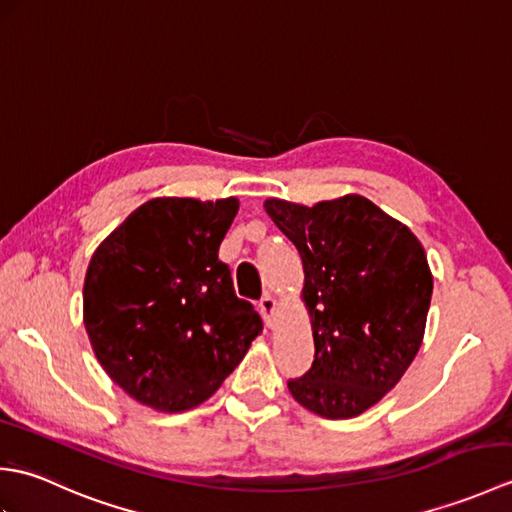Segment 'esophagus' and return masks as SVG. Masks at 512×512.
Returning <instances> with one entry per match:
<instances>
[{
	"label": "esophagus",
	"mask_w": 512,
	"mask_h": 512,
	"mask_svg": "<svg viewBox=\"0 0 512 512\" xmlns=\"http://www.w3.org/2000/svg\"><path fill=\"white\" fill-rule=\"evenodd\" d=\"M257 308H259V312H262V317H264L268 328H273V325H275V312H277L275 297L273 295H264L262 299H259Z\"/></svg>",
	"instance_id": "obj_1"
}]
</instances>
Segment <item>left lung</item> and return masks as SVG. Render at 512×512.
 I'll list each match as a JSON object with an SVG mask.
<instances>
[{
  "label": "left lung",
  "instance_id": "obj_1",
  "mask_svg": "<svg viewBox=\"0 0 512 512\" xmlns=\"http://www.w3.org/2000/svg\"><path fill=\"white\" fill-rule=\"evenodd\" d=\"M270 220L297 246L314 361L288 380L317 416H361L416 358L433 292L427 255L409 228L363 195L303 206L270 198Z\"/></svg>",
  "mask_w": 512,
  "mask_h": 512
}]
</instances>
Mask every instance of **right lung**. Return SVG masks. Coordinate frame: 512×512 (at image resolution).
Wrapping results in <instances>:
<instances>
[{"label":"right lung","mask_w":512,"mask_h":512,"mask_svg":"<svg viewBox=\"0 0 512 512\" xmlns=\"http://www.w3.org/2000/svg\"><path fill=\"white\" fill-rule=\"evenodd\" d=\"M237 198H154L94 250L83 323L114 383L158 411L211 398L264 323L217 259Z\"/></svg>","instance_id":"1"}]
</instances>
